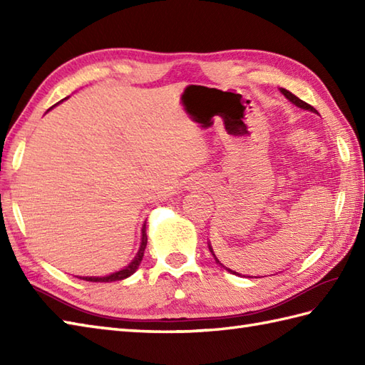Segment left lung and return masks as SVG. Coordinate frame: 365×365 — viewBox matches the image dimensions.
<instances>
[{
  "instance_id": "1",
  "label": "left lung",
  "mask_w": 365,
  "mask_h": 365,
  "mask_svg": "<svg viewBox=\"0 0 365 365\" xmlns=\"http://www.w3.org/2000/svg\"><path fill=\"white\" fill-rule=\"evenodd\" d=\"M281 92H282V94L285 96V98L287 100H290V102L294 105V106H298V108H301V110H307V111H312V113H317V110H315V108L314 106H311V105H309V103H306V102H302V100L301 98H298L297 96H294V94H292V92L290 91H287V89H284V88H281ZM208 250H210V252H212V255H213V257H215V260H216V263H218V265L221 267V268H226L227 271H230V273L232 274H238L237 273V271H232L230 268H227V267H224L222 265V263L218 260V257H216V255H215V252H213V247H212V245H210V242H208Z\"/></svg>"
}]
</instances>
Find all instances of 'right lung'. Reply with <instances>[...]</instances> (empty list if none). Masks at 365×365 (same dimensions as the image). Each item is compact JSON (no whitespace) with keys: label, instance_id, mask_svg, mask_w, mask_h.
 Segmentation results:
<instances>
[{"label":"right lung","instance_id":"1","mask_svg":"<svg viewBox=\"0 0 365 365\" xmlns=\"http://www.w3.org/2000/svg\"><path fill=\"white\" fill-rule=\"evenodd\" d=\"M61 102H63V100H61ZM145 246H147V234H145V222H144V226L141 229V246H139L135 259L131 260L125 268H122L119 271H115V273H111L108 276H80V279H83V281H89V282H113V281H122V279H127L138 269L139 263H141V260L144 257Z\"/></svg>","mask_w":365,"mask_h":365}]
</instances>
